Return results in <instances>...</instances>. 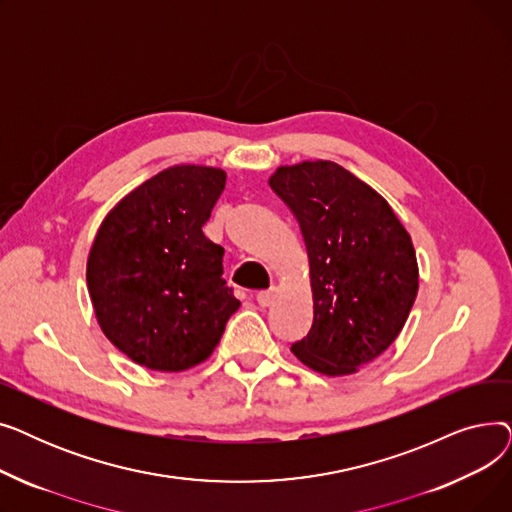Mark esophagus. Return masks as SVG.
<instances>
[{
	"instance_id": "34e87169",
	"label": "esophagus",
	"mask_w": 512,
	"mask_h": 512,
	"mask_svg": "<svg viewBox=\"0 0 512 512\" xmlns=\"http://www.w3.org/2000/svg\"><path fill=\"white\" fill-rule=\"evenodd\" d=\"M274 299H276V288H274V286L267 288V290L257 292V303H259L261 307H270V305L274 303Z\"/></svg>"
}]
</instances>
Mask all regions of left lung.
<instances>
[{
	"mask_svg": "<svg viewBox=\"0 0 512 512\" xmlns=\"http://www.w3.org/2000/svg\"><path fill=\"white\" fill-rule=\"evenodd\" d=\"M299 220L313 292L309 334L292 353L338 378L396 340L419 290L413 240L388 201L334 161H301L270 176Z\"/></svg>",
	"mask_w": 512,
	"mask_h": 512,
	"instance_id": "8db88e82",
	"label": "left lung"
}]
</instances>
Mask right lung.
<instances>
[{"label":"right lung","instance_id":"obj_1","mask_svg":"<svg viewBox=\"0 0 512 512\" xmlns=\"http://www.w3.org/2000/svg\"><path fill=\"white\" fill-rule=\"evenodd\" d=\"M224 186L220 168L172 166L101 222L87 286L101 332L134 363L166 373L203 363L240 307L224 249L201 230Z\"/></svg>","mask_w":512,"mask_h":512}]
</instances>
